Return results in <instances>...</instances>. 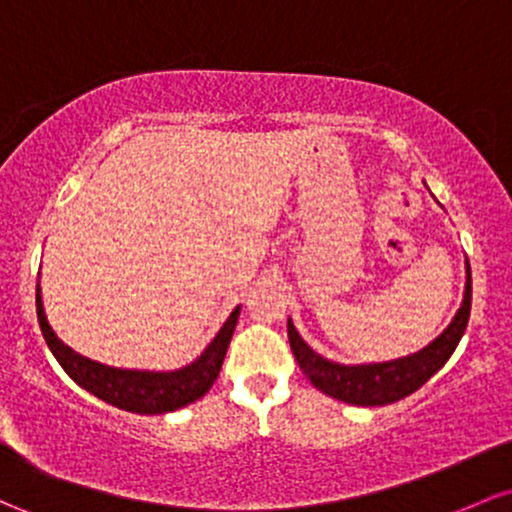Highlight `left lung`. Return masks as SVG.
Here are the masks:
<instances>
[{
    "label": "left lung",
    "instance_id": "8db88e82",
    "mask_svg": "<svg viewBox=\"0 0 512 512\" xmlns=\"http://www.w3.org/2000/svg\"><path fill=\"white\" fill-rule=\"evenodd\" d=\"M471 311V269L466 260V284L464 299L459 311L454 313L452 323L437 335L430 345L413 355L389 359V362H369V364H340L333 359L318 355L296 330L294 320L289 318L286 330H289V345L294 352L296 362L303 369V374L311 379V384L325 396L338 398L342 403L352 406H386L396 403L401 398L411 396L418 391L432 374L440 372L457 350L462 340L466 323H469Z\"/></svg>",
    "mask_w": 512,
    "mask_h": 512
}]
</instances>
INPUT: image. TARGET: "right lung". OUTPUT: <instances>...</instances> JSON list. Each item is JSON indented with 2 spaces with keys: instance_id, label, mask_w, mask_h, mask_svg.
<instances>
[{
  "instance_id": "1",
  "label": "right lung",
  "mask_w": 512,
  "mask_h": 512,
  "mask_svg": "<svg viewBox=\"0 0 512 512\" xmlns=\"http://www.w3.org/2000/svg\"><path fill=\"white\" fill-rule=\"evenodd\" d=\"M36 313L50 352H53L60 367L65 369L67 376L77 386L94 393V396L106 401L109 406L121 408V411L140 415H162L189 406V403L199 401L204 393H209L213 381L218 379V372L223 367V357H226L235 323H238L240 316V306L230 313L223 328L218 330L216 338L206 345V350L192 364H187L182 369H172V372L109 367V364L94 362V359L75 352L50 328L41 299V286H36Z\"/></svg>"
}]
</instances>
